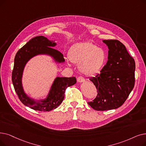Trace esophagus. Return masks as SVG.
I'll use <instances>...</instances> for the list:
<instances>
[{
  "mask_svg": "<svg viewBox=\"0 0 146 146\" xmlns=\"http://www.w3.org/2000/svg\"><path fill=\"white\" fill-rule=\"evenodd\" d=\"M77 80L78 82H85V79L82 76H79L77 78Z\"/></svg>",
  "mask_w": 146,
  "mask_h": 146,
  "instance_id": "1",
  "label": "esophagus"
}]
</instances>
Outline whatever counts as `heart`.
<instances>
[{
    "label": "heart",
    "instance_id": "heart-1",
    "mask_svg": "<svg viewBox=\"0 0 146 146\" xmlns=\"http://www.w3.org/2000/svg\"><path fill=\"white\" fill-rule=\"evenodd\" d=\"M68 57L72 62L78 64L80 72L87 76L99 73L107 60L106 50L91 42L75 44L70 49Z\"/></svg>",
    "mask_w": 146,
    "mask_h": 146
}]
</instances>
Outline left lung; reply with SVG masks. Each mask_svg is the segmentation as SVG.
<instances>
[{"mask_svg":"<svg viewBox=\"0 0 146 146\" xmlns=\"http://www.w3.org/2000/svg\"><path fill=\"white\" fill-rule=\"evenodd\" d=\"M108 46V61L100 74L91 78L97 96L88 102L98 111L116 109L128 97L135 84V63L125 45L117 40H104Z\"/></svg>","mask_w":146,"mask_h":146,"instance_id":"left-lung-1","label":"left lung"}]
</instances>
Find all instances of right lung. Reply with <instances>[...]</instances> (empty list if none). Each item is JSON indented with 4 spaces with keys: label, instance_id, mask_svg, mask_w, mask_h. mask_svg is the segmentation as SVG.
Wrapping results in <instances>:
<instances>
[{
    "label": "right lung",
    "instance_id": "obj_1",
    "mask_svg": "<svg viewBox=\"0 0 146 146\" xmlns=\"http://www.w3.org/2000/svg\"><path fill=\"white\" fill-rule=\"evenodd\" d=\"M55 45L56 43L45 37L36 36L19 49L15 55L12 73V84L21 103L30 109L42 111H49L56 109L64 100L67 88L76 83L75 77L56 78L46 98L39 101L30 98L24 92L21 79L25 65L30 58L39 54H47L52 56L56 62H64L62 54L52 48Z\"/></svg>",
    "mask_w": 146,
    "mask_h": 146
}]
</instances>
